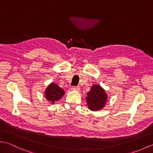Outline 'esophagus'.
<instances>
[{
  "label": "esophagus",
  "mask_w": 153,
  "mask_h": 153,
  "mask_svg": "<svg viewBox=\"0 0 153 153\" xmlns=\"http://www.w3.org/2000/svg\"><path fill=\"white\" fill-rule=\"evenodd\" d=\"M79 89H80L79 87L74 86V87H71V90H73V91H79Z\"/></svg>",
  "instance_id": "1"
}]
</instances>
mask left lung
Wrapping results in <instances>:
<instances>
[{
	"mask_svg": "<svg viewBox=\"0 0 153 153\" xmlns=\"http://www.w3.org/2000/svg\"><path fill=\"white\" fill-rule=\"evenodd\" d=\"M108 99L105 89L99 85H93L86 97L87 105L88 108L92 111L101 110Z\"/></svg>",
	"mask_w": 153,
	"mask_h": 153,
	"instance_id": "8db88e82",
	"label": "left lung"
}]
</instances>
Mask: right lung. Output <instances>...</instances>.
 <instances>
[{
  "label": "right lung",
  "instance_id": "add662e5",
  "mask_svg": "<svg viewBox=\"0 0 153 153\" xmlns=\"http://www.w3.org/2000/svg\"><path fill=\"white\" fill-rule=\"evenodd\" d=\"M64 91L56 85V83H51L45 90V97L51 103L54 104L60 99L64 95Z\"/></svg>",
  "mask_w": 153,
  "mask_h": 153
}]
</instances>
